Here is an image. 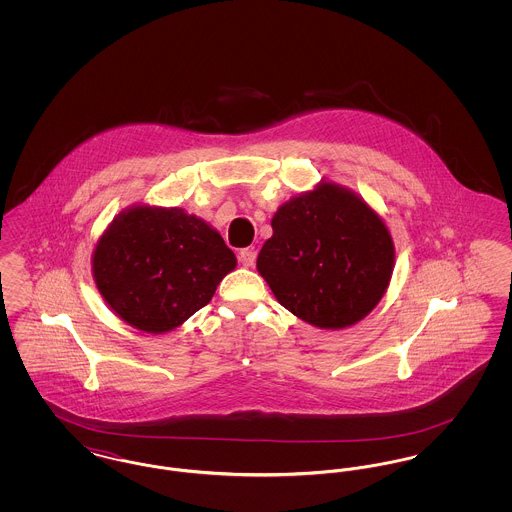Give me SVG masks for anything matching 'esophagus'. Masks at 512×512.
<instances>
[{"instance_id":"1","label":"esophagus","mask_w":512,"mask_h":512,"mask_svg":"<svg viewBox=\"0 0 512 512\" xmlns=\"http://www.w3.org/2000/svg\"><path fill=\"white\" fill-rule=\"evenodd\" d=\"M255 259H257V251L255 249H242L240 251V263L244 267H253L255 265Z\"/></svg>"}]
</instances>
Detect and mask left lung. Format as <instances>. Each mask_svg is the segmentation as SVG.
Here are the masks:
<instances>
[{"instance_id": "obj_1", "label": "left lung", "mask_w": 512, "mask_h": 512, "mask_svg": "<svg viewBox=\"0 0 512 512\" xmlns=\"http://www.w3.org/2000/svg\"><path fill=\"white\" fill-rule=\"evenodd\" d=\"M270 224L257 270L295 317L341 330L384 297L395 247L384 220L355 192L320 182L278 207Z\"/></svg>"}]
</instances>
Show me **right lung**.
<instances>
[{
	"instance_id": "add662e5",
	"label": "right lung",
	"mask_w": 512,
	"mask_h": 512,
	"mask_svg": "<svg viewBox=\"0 0 512 512\" xmlns=\"http://www.w3.org/2000/svg\"><path fill=\"white\" fill-rule=\"evenodd\" d=\"M234 268L236 255L219 232L180 207L122 211L92 257L101 297L147 334L171 332L192 317Z\"/></svg>"
}]
</instances>
